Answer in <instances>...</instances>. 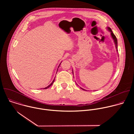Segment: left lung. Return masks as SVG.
I'll return each mask as SVG.
<instances>
[{
    "label": "left lung",
    "mask_w": 134,
    "mask_h": 134,
    "mask_svg": "<svg viewBox=\"0 0 134 134\" xmlns=\"http://www.w3.org/2000/svg\"><path fill=\"white\" fill-rule=\"evenodd\" d=\"M108 30L111 32V36H112V37L113 40H114V43H115V45H116V48L117 51H118V42H117V37H116V36H115V35H114V34H113V33L112 32V31L110 27H108ZM72 73H73V71H72ZM82 88V89H83V90H85L84 89H83V88Z\"/></svg>",
    "instance_id": "left-lung-1"
}]
</instances>
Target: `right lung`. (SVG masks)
I'll list each match as a JSON object with an SVG mask.
<instances>
[{
	"instance_id": "right-lung-1",
	"label": "right lung",
	"mask_w": 134,
	"mask_h": 134,
	"mask_svg": "<svg viewBox=\"0 0 134 134\" xmlns=\"http://www.w3.org/2000/svg\"><path fill=\"white\" fill-rule=\"evenodd\" d=\"M60 64H61V63H60ZM60 65H59V66H60ZM59 66H58V67H59ZM54 80H53V81H52V83H51V84H50V85H48V86H47V87H45V88H44V89H47V88H49V87H50V86H51V85H52V84H53V83H54Z\"/></svg>"
}]
</instances>
